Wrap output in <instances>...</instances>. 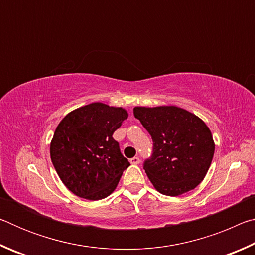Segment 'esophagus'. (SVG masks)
I'll return each mask as SVG.
<instances>
[{
  "label": "esophagus",
  "mask_w": 255,
  "mask_h": 255,
  "mask_svg": "<svg viewBox=\"0 0 255 255\" xmlns=\"http://www.w3.org/2000/svg\"><path fill=\"white\" fill-rule=\"evenodd\" d=\"M129 162H130L131 164H139V162H140V159H139V157H137V156H135V157H132V158H130V159H129Z\"/></svg>",
  "instance_id": "obj_1"
}]
</instances>
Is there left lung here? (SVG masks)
<instances>
[{
  "label": "left lung",
  "mask_w": 255,
  "mask_h": 255,
  "mask_svg": "<svg viewBox=\"0 0 255 255\" xmlns=\"http://www.w3.org/2000/svg\"><path fill=\"white\" fill-rule=\"evenodd\" d=\"M133 115L154 143L152 157L144 164L154 188L171 197L195 189L205 179L215 152L204 120L175 106L135 107Z\"/></svg>",
  "instance_id": "obj_1"
}]
</instances>
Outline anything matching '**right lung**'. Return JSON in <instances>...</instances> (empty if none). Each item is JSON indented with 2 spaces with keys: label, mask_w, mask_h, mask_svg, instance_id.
<instances>
[{
  "label": "right lung",
  "mask_w": 255,
  "mask_h": 255,
  "mask_svg": "<svg viewBox=\"0 0 255 255\" xmlns=\"http://www.w3.org/2000/svg\"><path fill=\"white\" fill-rule=\"evenodd\" d=\"M127 118L122 107L93 102L60 120L50 141V158L62 182L74 195L100 200L117 188L130 164L112 135Z\"/></svg>",
  "instance_id": "obj_1"
}]
</instances>
